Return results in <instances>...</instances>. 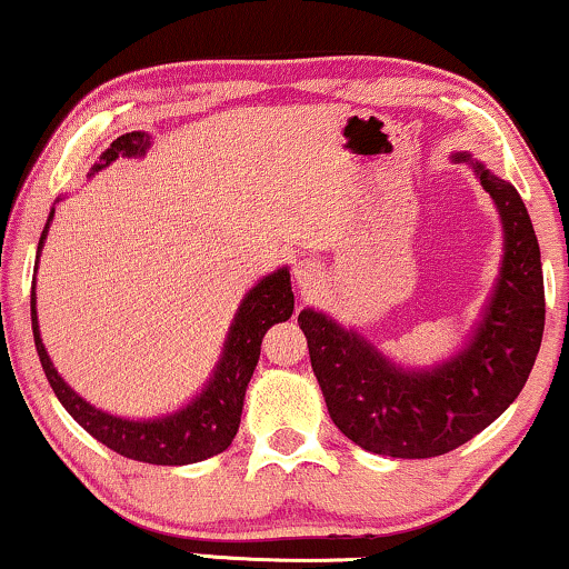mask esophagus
Wrapping results in <instances>:
<instances>
[{
    "mask_svg": "<svg viewBox=\"0 0 569 569\" xmlns=\"http://www.w3.org/2000/svg\"><path fill=\"white\" fill-rule=\"evenodd\" d=\"M319 277L321 271L316 269V263L311 261H300L298 267H295V282L300 284L302 292H311L316 284H319Z\"/></svg>",
    "mask_w": 569,
    "mask_h": 569,
    "instance_id": "34e87169",
    "label": "esophagus"
}]
</instances>
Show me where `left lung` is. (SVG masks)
Returning <instances> with one entry per match:
<instances>
[{"instance_id":"8db88e82","label":"left lung","mask_w":569,"mask_h":569,"mask_svg":"<svg viewBox=\"0 0 569 569\" xmlns=\"http://www.w3.org/2000/svg\"><path fill=\"white\" fill-rule=\"evenodd\" d=\"M452 161L473 169L505 234L497 282L460 350L410 368L329 313L302 308L298 316L331 420L373 455L423 460L470 441L518 400L541 348V250L526 203L473 153L457 151Z\"/></svg>"}]
</instances>
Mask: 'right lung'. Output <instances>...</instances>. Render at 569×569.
<instances>
[{
	"mask_svg": "<svg viewBox=\"0 0 569 569\" xmlns=\"http://www.w3.org/2000/svg\"><path fill=\"white\" fill-rule=\"evenodd\" d=\"M153 138L149 132H124L112 146L101 153L99 164L91 167V174L112 164L117 159H143L151 149ZM59 201V198H57ZM51 219H54V206H51L47 227L39 238L36 250V267L39 271V258L47 242ZM295 295L290 282V269L279 267L271 274L261 277L240 300L234 319L227 331L224 348L213 366V371L193 400L172 412L157 418H122L114 412L99 410L96 405L83 400L68 381L59 376L51 363L47 345L41 339L39 313H36V282L31 287V321H33V342L39 350L41 368L54 389L57 400L62 408L78 420L96 441L114 449L117 455L130 457V460L149 465H190L209 460V457L224 452L238 433L242 402H246V389L250 376L256 371L258 356H261V339L279 321L292 316Z\"/></svg>",
	"mask_w": 569,
	"mask_h": 569,
	"instance_id": "obj_1",
	"label": "right lung"
}]
</instances>
